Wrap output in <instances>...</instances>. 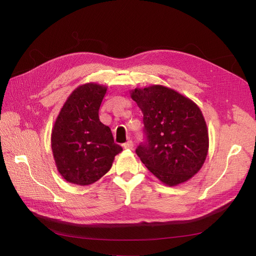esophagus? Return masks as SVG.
<instances>
[{
    "label": "esophagus",
    "mask_w": 256,
    "mask_h": 256,
    "mask_svg": "<svg viewBox=\"0 0 256 256\" xmlns=\"http://www.w3.org/2000/svg\"><path fill=\"white\" fill-rule=\"evenodd\" d=\"M122 147L125 150H132L134 148V142L132 141H128L127 143H125L122 145Z\"/></svg>",
    "instance_id": "34e87169"
}]
</instances>
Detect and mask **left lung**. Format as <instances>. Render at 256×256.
<instances>
[{"label": "left lung", "instance_id": "left-lung-1", "mask_svg": "<svg viewBox=\"0 0 256 256\" xmlns=\"http://www.w3.org/2000/svg\"><path fill=\"white\" fill-rule=\"evenodd\" d=\"M130 96L143 113L147 142L136 152L145 166L168 187L191 180L209 148L208 128L198 106L159 84L131 90Z\"/></svg>", "mask_w": 256, "mask_h": 256}]
</instances>
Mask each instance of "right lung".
Here are the masks:
<instances>
[{"mask_svg":"<svg viewBox=\"0 0 256 256\" xmlns=\"http://www.w3.org/2000/svg\"><path fill=\"white\" fill-rule=\"evenodd\" d=\"M108 88L95 82L74 88L53 124L51 148L58 173L68 182L88 186L109 172L122 148L99 120Z\"/></svg>","mask_w":256,"mask_h":256,"instance_id":"add662e5","label":"right lung"}]
</instances>
